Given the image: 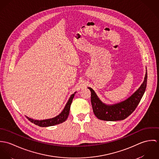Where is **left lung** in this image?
Returning a JSON list of instances; mask_svg holds the SVG:
<instances>
[{
	"label": "left lung",
	"instance_id": "8db88e82",
	"mask_svg": "<svg viewBox=\"0 0 159 159\" xmlns=\"http://www.w3.org/2000/svg\"><path fill=\"white\" fill-rule=\"evenodd\" d=\"M148 74L147 70L143 83L130 97L126 100L113 105L103 103L98 97L95 91L88 88L91 92V103L95 116L103 120L116 121L126 119L136 109L146 88Z\"/></svg>",
	"mask_w": 159,
	"mask_h": 159
}]
</instances>
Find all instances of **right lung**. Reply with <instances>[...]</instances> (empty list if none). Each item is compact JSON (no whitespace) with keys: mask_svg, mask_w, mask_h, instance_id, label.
Here are the masks:
<instances>
[{"mask_svg":"<svg viewBox=\"0 0 159 159\" xmlns=\"http://www.w3.org/2000/svg\"><path fill=\"white\" fill-rule=\"evenodd\" d=\"M75 92L74 93L71 94L70 97L68 99L67 103H66L64 110L62 111L57 115V116L51 118V119H44V120H35L31 118H29V117L26 116V117L28 119L29 121H30L32 123H34V124L39 125L42 127H49V126H53L55 125H57L59 124H61L64 122V121L66 120V119L68 117L69 113H70V105L71 104L72 100L73 99V97L75 96Z\"/></svg>","mask_w":159,"mask_h":159,"instance_id":"obj_1","label":"right lung"}]
</instances>
